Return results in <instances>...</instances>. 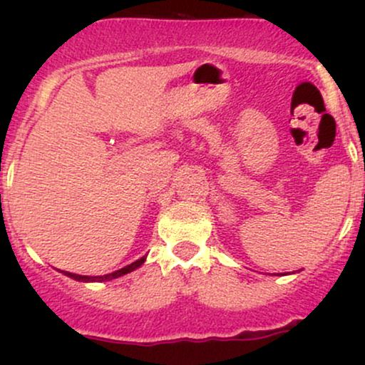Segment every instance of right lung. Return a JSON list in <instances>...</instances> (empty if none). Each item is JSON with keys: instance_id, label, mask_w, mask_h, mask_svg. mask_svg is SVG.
Segmentation results:
<instances>
[{"instance_id": "add662e5", "label": "right lung", "mask_w": 365, "mask_h": 365, "mask_svg": "<svg viewBox=\"0 0 365 365\" xmlns=\"http://www.w3.org/2000/svg\"><path fill=\"white\" fill-rule=\"evenodd\" d=\"M145 261V257H140L139 261H135V262H132V264H128V266H125V267H121V269H118V271H115V273H110V274H104V276H82V274H73V273H65L66 276H70V278H73V279H77V282H106V279H113V278H118V276H123V274H127V273H130V271H133V269H137V267L140 266L142 262Z\"/></svg>"}]
</instances>
